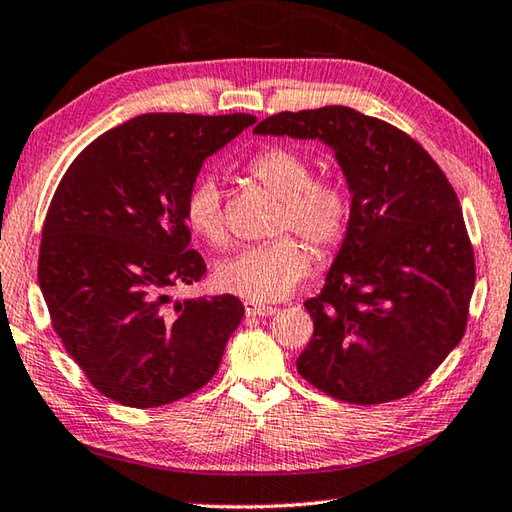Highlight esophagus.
Listing matches in <instances>:
<instances>
[{
  "label": "esophagus",
  "instance_id": "esophagus-1",
  "mask_svg": "<svg viewBox=\"0 0 512 512\" xmlns=\"http://www.w3.org/2000/svg\"><path fill=\"white\" fill-rule=\"evenodd\" d=\"M243 305H245L247 316H274L276 314V307L260 305V302H254V300H245Z\"/></svg>",
  "mask_w": 512,
  "mask_h": 512
}]
</instances>
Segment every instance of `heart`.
Wrapping results in <instances>:
<instances>
[{
	"mask_svg": "<svg viewBox=\"0 0 512 512\" xmlns=\"http://www.w3.org/2000/svg\"><path fill=\"white\" fill-rule=\"evenodd\" d=\"M245 172L263 190L280 198L274 229H291L320 252H329L347 234L351 198L344 185L314 176V165L305 154L287 145H267L247 161ZM183 216L187 227L205 243L223 247L229 227L221 190L212 179H198L185 194ZM311 267L309 249L294 236H278L263 245L245 247L218 263L216 287L225 294L254 302L285 298Z\"/></svg>",
	"mask_w": 512,
	"mask_h": 512,
	"instance_id": "obj_1",
	"label": "heart"
}]
</instances>
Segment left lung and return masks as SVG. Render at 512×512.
Segmentation results:
<instances>
[{"label": "left lung", "mask_w": 512, "mask_h": 512, "mask_svg": "<svg viewBox=\"0 0 512 512\" xmlns=\"http://www.w3.org/2000/svg\"><path fill=\"white\" fill-rule=\"evenodd\" d=\"M254 132L327 143L353 194L340 254L305 302L314 336L298 373L349 404L406 398L468 322L475 254L453 185L409 134L347 106L280 112Z\"/></svg>", "instance_id": "8db88e82"}]
</instances>
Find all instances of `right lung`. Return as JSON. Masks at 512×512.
I'll return each mask as SVG.
<instances>
[{
	"label": "right lung",
	"mask_w": 512,
	"mask_h": 512,
	"mask_svg": "<svg viewBox=\"0 0 512 512\" xmlns=\"http://www.w3.org/2000/svg\"><path fill=\"white\" fill-rule=\"evenodd\" d=\"M252 114H141L79 152L52 196L39 245L50 325L106 398L150 409L214 378L245 307L236 296L170 300L203 256L183 216L207 156Z\"/></svg>",
	"instance_id": "obj_1"
}]
</instances>
